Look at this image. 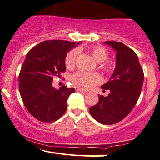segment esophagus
Here are the masks:
<instances>
[{"instance_id": "obj_1", "label": "esophagus", "mask_w": 160, "mask_h": 160, "mask_svg": "<svg viewBox=\"0 0 160 160\" xmlns=\"http://www.w3.org/2000/svg\"><path fill=\"white\" fill-rule=\"evenodd\" d=\"M76 90L77 92H84V93L87 92L86 90H84V89H80V88H76Z\"/></svg>"}]
</instances>
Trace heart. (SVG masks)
I'll list each match as a JSON object with an SVG mask.
<instances>
[{"label":"heart","instance_id":"1","mask_svg":"<svg viewBox=\"0 0 160 160\" xmlns=\"http://www.w3.org/2000/svg\"><path fill=\"white\" fill-rule=\"evenodd\" d=\"M89 52L91 53L94 60L98 63L104 62L108 58V53L106 50L99 46L92 47L91 49H89ZM76 54H77V51L76 49L71 50L67 54L66 58H65V65L67 68H71L74 66ZM101 67L106 71L111 72L113 71L114 65L112 62H106L101 63ZM72 82L77 87L87 89L92 87L94 85L98 84L100 82V77L98 73H87V72L80 71L76 72L72 76Z\"/></svg>","mask_w":160,"mask_h":160}]
</instances>
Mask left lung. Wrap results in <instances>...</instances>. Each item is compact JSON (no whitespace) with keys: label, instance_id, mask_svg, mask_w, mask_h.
I'll return each mask as SVG.
<instances>
[{"label":"left lung","instance_id":"obj_1","mask_svg":"<svg viewBox=\"0 0 160 160\" xmlns=\"http://www.w3.org/2000/svg\"><path fill=\"white\" fill-rule=\"evenodd\" d=\"M104 43L117 52L114 71L110 80L101 86L110 93L106 97L98 95L99 101L89 111L96 121L110 125L125 118L134 108L143 87L144 74L132 49L117 41Z\"/></svg>","mask_w":160,"mask_h":160}]
</instances>
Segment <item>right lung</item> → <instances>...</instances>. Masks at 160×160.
Returning a JSON list of instances; mask_svg holds the SVG:
<instances>
[{
	"label": "right lung",
	"mask_w": 160,
	"mask_h": 160,
	"mask_svg": "<svg viewBox=\"0 0 160 160\" xmlns=\"http://www.w3.org/2000/svg\"><path fill=\"white\" fill-rule=\"evenodd\" d=\"M81 42L63 40L43 41L26 55L19 76V87L24 105L32 117L52 122L64 114L67 100L74 88L52 86L54 77L65 71L67 53Z\"/></svg>",
	"instance_id": "1"
}]
</instances>
